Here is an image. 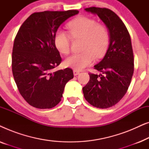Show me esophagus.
<instances>
[{
	"instance_id": "obj_1",
	"label": "esophagus",
	"mask_w": 149,
	"mask_h": 149,
	"mask_svg": "<svg viewBox=\"0 0 149 149\" xmlns=\"http://www.w3.org/2000/svg\"><path fill=\"white\" fill-rule=\"evenodd\" d=\"M79 73H80V72H79V70H73V74H74V76H77V75H78Z\"/></svg>"
}]
</instances>
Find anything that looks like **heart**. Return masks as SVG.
Returning a JSON list of instances; mask_svg holds the SVG:
<instances>
[{
  "label": "heart",
  "mask_w": 149,
  "mask_h": 149,
  "mask_svg": "<svg viewBox=\"0 0 149 149\" xmlns=\"http://www.w3.org/2000/svg\"><path fill=\"white\" fill-rule=\"evenodd\" d=\"M67 28L72 38H83V51L67 58L64 62L66 66L82 70L92 64L95 57L100 58L104 56L110 42L109 32L106 26L97 24L91 18L81 16L69 22ZM70 36L62 30H58L55 34V45L61 54L66 55L70 52Z\"/></svg>",
  "instance_id": "b5f03b06"
}]
</instances>
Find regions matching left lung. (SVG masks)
<instances>
[{"instance_id": "1", "label": "left lung", "mask_w": 149, "mask_h": 149, "mask_svg": "<svg viewBox=\"0 0 149 149\" xmlns=\"http://www.w3.org/2000/svg\"><path fill=\"white\" fill-rule=\"evenodd\" d=\"M85 10L96 14L109 31L110 43L104 58L94 68L100 74L89 73L83 87L86 100L93 107L107 109L115 105L127 92L134 73V54L129 32L117 14L107 8Z\"/></svg>"}]
</instances>
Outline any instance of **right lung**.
I'll return each mask as SVG.
<instances>
[{"instance_id":"1","label":"right lung","mask_w":149,"mask_h":149,"mask_svg":"<svg viewBox=\"0 0 149 149\" xmlns=\"http://www.w3.org/2000/svg\"><path fill=\"white\" fill-rule=\"evenodd\" d=\"M78 13L77 10L34 13L18 30L12 53V72L20 94L33 107H56L66 83L74 77L71 68L53 70L62 62L54 38L61 24Z\"/></svg>"}]
</instances>
